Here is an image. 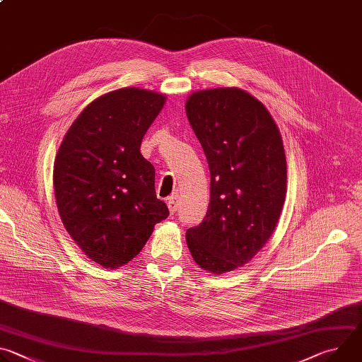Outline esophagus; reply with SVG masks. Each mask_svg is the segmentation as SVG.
Segmentation results:
<instances>
[{
  "mask_svg": "<svg viewBox=\"0 0 362 362\" xmlns=\"http://www.w3.org/2000/svg\"><path fill=\"white\" fill-rule=\"evenodd\" d=\"M179 203H180L179 196H172V197H169L168 206H169V211H170L172 215L176 214V211H177V208H179Z\"/></svg>",
  "mask_w": 362,
  "mask_h": 362,
  "instance_id": "1",
  "label": "esophagus"
}]
</instances>
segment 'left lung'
Returning <instances> with one entry per match:
<instances>
[{"label": "left lung", "mask_w": 362, "mask_h": 362, "mask_svg": "<svg viewBox=\"0 0 362 362\" xmlns=\"http://www.w3.org/2000/svg\"><path fill=\"white\" fill-rule=\"evenodd\" d=\"M186 115L211 170V203L187 229L194 262L212 274L243 267L275 230L286 193L279 130L261 101L240 88L193 93Z\"/></svg>", "instance_id": "8db88e82"}]
</instances>
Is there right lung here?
Here are the masks:
<instances>
[{
    "instance_id": "right-lung-1",
    "label": "right lung",
    "mask_w": 362,
    "mask_h": 362,
    "mask_svg": "<svg viewBox=\"0 0 362 362\" xmlns=\"http://www.w3.org/2000/svg\"><path fill=\"white\" fill-rule=\"evenodd\" d=\"M165 100L134 87L101 95L81 112L59 148V214L80 249L105 268L132 261L154 225L169 216L156 197L154 168L140 153Z\"/></svg>"
}]
</instances>
